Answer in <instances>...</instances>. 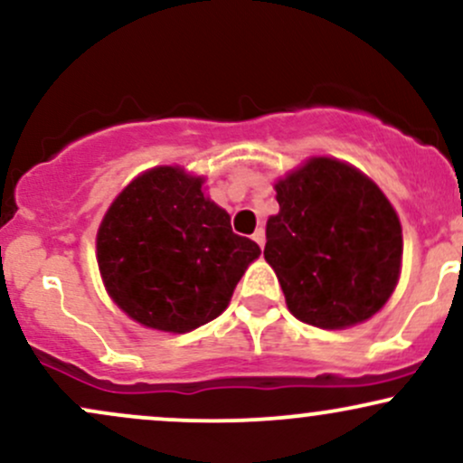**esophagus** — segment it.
Instances as JSON below:
<instances>
[{"label":"esophagus","instance_id":"34e87169","mask_svg":"<svg viewBox=\"0 0 463 463\" xmlns=\"http://www.w3.org/2000/svg\"><path fill=\"white\" fill-rule=\"evenodd\" d=\"M252 239H254V243H257L259 248H263L265 246V231H263V228H257V231H254Z\"/></svg>","mask_w":463,"mask_h":463}]
</instances>
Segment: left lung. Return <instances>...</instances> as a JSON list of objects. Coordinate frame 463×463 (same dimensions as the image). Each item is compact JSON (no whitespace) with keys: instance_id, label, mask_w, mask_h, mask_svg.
Wrapping results in <instances>:
<instances>
[{"instance_id":"8db88e82","label":"left lung","mask_w":463,"mask_h":463,"mask_svg":"<svg viewBox=\"0 0 463 463\" xmlns=\"http://www.w3.org/2000/svg\"><path fill=\"white\" fill-rule=\"evenodd\" d=\"M274 187L280 209L268 220L263 257L289 311L320 328L374 316L402 257L401 222L383 191L335 158H311Z\"/></svg>"}]
</instances>
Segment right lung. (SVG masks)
Segmentation results:
<instances>
[{
	"label": "right lung",
	"mask_w": 463,
	"mask_h": 463,
	"mask_svg": "<svg viewBox=\"0 0 463 463\" xmlns=\"http://www.w3.org/2000/svg\"><path fill=\"white\" fill-rule=\"evenodd\" d=\"M202 183L180 167L150 169L121 191L98 231L110 298L147 328L187 333L215 320L261 254L232 232Z\"/></svg>",
	"instance_id": "add662e5"
}]
</instances>
